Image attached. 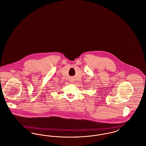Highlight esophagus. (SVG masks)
Returning a JSON list of instances; mask_svg holds the SVG:
<instances>
[{"mask_svg": "<svg viewBox=\"0 0 146 146\" xmlns=\"http://www.w3.org/2000/svg\"><path fill=\"white\" fill-rule=\"evenodd\" d=\"M71 83H74V80H71Z\"/></svg>", "mask_w": 146, "mask_h": 146, "instance_id": "1", "label": "esophagus"}]
</instances>
